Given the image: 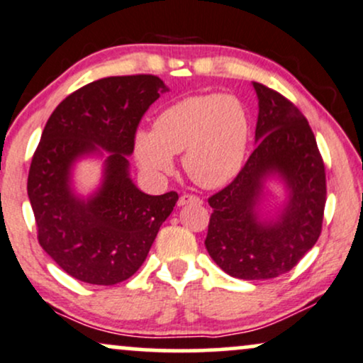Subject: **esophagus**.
<instances>
[{
  "mask_svg": "<svg viewBox=\"0 0 363 363\" xmlns=\"http://www.w3.org/2000/svg\"><path fill=\"white\" fill-rule=\"evenodd\" d=\"M189 203L201 204V203H203V201H201L198 196H194V194H182L181 198H179V201H177L179 206H184V204H189Z\"/></svg>",
  "mask_w": 363,
  "mask_h": 363,
  "instance_id": "34e87169",
  "label": "esophagus"
}]
</instances>
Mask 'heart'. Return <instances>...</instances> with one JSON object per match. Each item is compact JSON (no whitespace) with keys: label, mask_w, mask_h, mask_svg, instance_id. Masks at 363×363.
I'll use <instances>...</instances> for the list:
<instances>
[{"label":"heart","mask_w":363,"mask_h":363,"mask_svg":"<svg viewBox=\"0 0 363 363\" xmlns=\"http://www.w3.org/2000/svg\"><path fill=\"white\" fill-rule=\"evenodd\" d=\"M250 123L243 103L231 94H196L157 115L154 130H140L135 154L147 172L162 176L182 154L186 174L206 189L225 186L245 160Z\"/></svg>","instance_id":"heart-1"}]
</instances>
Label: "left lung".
Segmentation results:
<instances>
[{
	"instance_id": "1",
	"label": "left lung",
	"mask_w": 363,
	"mask_h": 363,
	"mask_svg": "<svg viewBox=\"0 0 363 363\" xmlns=\"http://www.w3.org/2000/svg\"><path fill=\"white\" fill-rule=\"evenodd\" d=\"M259 96L257 148L238 176L208 199L213 208L204 245L231 277H279L298 265L321 235L326 203L325 162L308 120L294 103L253 82ZM279 173L290 203L276 224L256 220L263 181Z\"/></svg>"
}]
</instances>
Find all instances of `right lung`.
<instances>
[{
  "instance_id": "1",
  "label": "right lung",
  "mask_w": 363,
  "mask_h": 363,
  "mask_svg": "<svg viewBox=\"0 0 363 363\" xmlns=\"http://www.w3.org/2000/svg\"><path fill=\"white\" fill-rule=\"evenodd\" d=\"M152 74L103 77L69 94L52 113L28 172L40 247L77 281L113 286L132 277L176 206V191L150 196L128 176L135 135L150 104L165 93ZM111 151L102 189L82 201L72 194L73 160Z\"/></svg>"
}]
</instances>
